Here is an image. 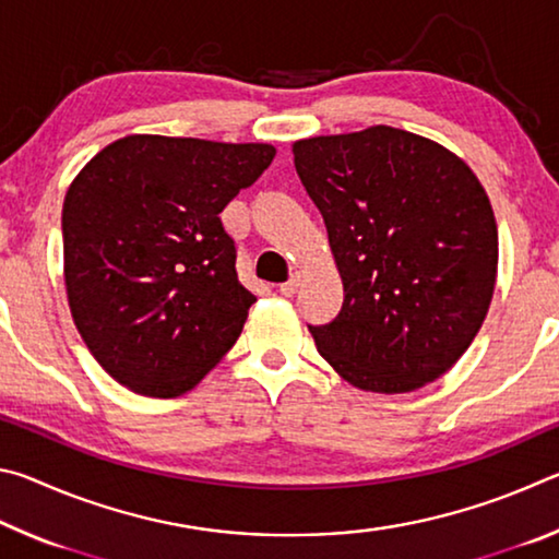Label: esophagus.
<instances>
[{"instance_id": "1", "label": "esophagus", "mask_w": 559, "mask_h": 559, "mask_svg": "<svg viewBox=\"0 0 559 559\" xmlns=\"http://www.w3.org/2000/svg\"><path fill=\"white\" fill-rule=\"evenodd\" d=\"M300 281H302V276H300L298 271H296V273H290V278L281 286V293H283V296H293V293H296V290L300 288Z\"/></svg>"}]
</instances>
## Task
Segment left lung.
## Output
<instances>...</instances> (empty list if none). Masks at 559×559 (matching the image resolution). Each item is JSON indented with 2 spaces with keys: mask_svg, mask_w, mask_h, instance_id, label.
I'll return each mask as SVG.
<instances>
[{
  "mask_svg": "<svg viewBox=\"0 0 559 559\" xmlns=\"http://www.w3.org/2000/svg\"><path fill=\"white\" fill-rule=\"evenodd\" d=\"M323 214L345 302L308 325L357 390L404 394L439 380L484 325L498 276V226L484 185L429 138L372 126L293 143Z\"/></svg>",
  "mask_w": 559,
  "mask_h": 559,
  "instance_id": "obj_1",
  "label": "left lung"
}]
</instances>
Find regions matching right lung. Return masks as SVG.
I'll return each mask as SVG.
<instances>
[{"label":"right lung","mask_w":559,"mask_h":559,"mask_svg":"<svg viewBox=\"0 0 559 559\" xmlns=\"http://www.w3.org/2000/svg\"><path fill=\"white\" fill-rule=\"evenodd\" d=\"M266 143L128 135L66 192L63 281L83 343L135 394L194 390L241 335L253 293L219 214L271 165Z\"/></svg>","instance_id":"1"}]
</instances>
